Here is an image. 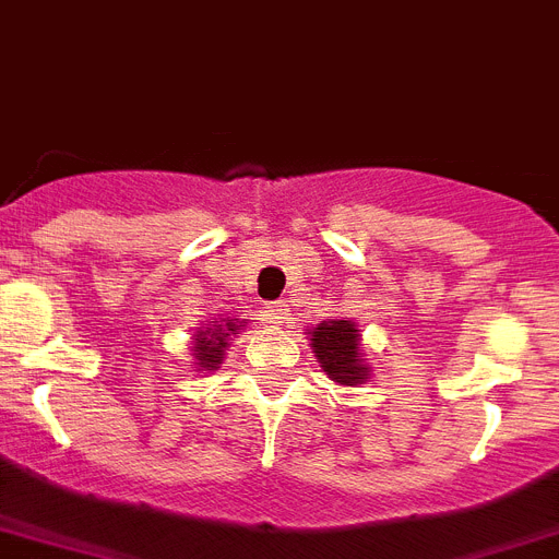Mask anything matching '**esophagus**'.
I'll use <instances>...</instances> for the list:
<instances>
[{"label": "esophagus", "mask_w": 559, "mask_h": 559, "mask_svg": "<svg viewBox=\"0 0 559 559\" xmlns=\"http://www.w3.org/2000/svg\"><path fill=\"white\" fill-rule=\"evenodd\" d=\"M265 317H269V322H274V325H285L288 322V305L285 302H269V308H265Z\"/></svg>", "instance_id": "esophagus-1"}]
</instances>
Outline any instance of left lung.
<instances>
[{
  "instance_id": "obj_1",
  "label": "left lung",
  "mask_w": 559,
  "mask_h": 559,
  "mask_svg": "<svg viewBox=\"0 0 559 559\" xmlns=\"http://www.w3.org/2000/svg\"><path fill=\"white\" fill-rule=\"evenodd\" d=\"M311 347L328 379L356 388L367 381L370 367L359 353V328L350 319H331L311 331Z\"/></svg>"
}]
</instances>
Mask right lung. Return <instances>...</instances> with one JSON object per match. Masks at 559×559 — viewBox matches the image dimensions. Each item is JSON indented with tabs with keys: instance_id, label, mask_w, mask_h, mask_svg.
Here are the masks:
<instances>
[{
	"instance_id": "1",
	"label": "right lung",
	"mask_w": 559,
	"mask_h": 559,
	"mask_svg": "<svg viewBox=\"0 0 559 559\" xmlns=\"http://www.w3.org/2000/svg\"><path fill=\"white\" fill-rule=\"evenodd\" d=\"M246 328V322H237V319H221L209 325L206 331L194 333V365L198 370H217V365H223V356H226L228 338L234 333H240Z\"/></svg>"
}]
</instances>
